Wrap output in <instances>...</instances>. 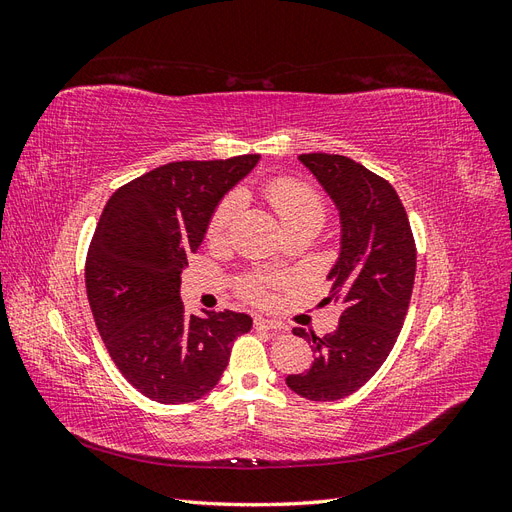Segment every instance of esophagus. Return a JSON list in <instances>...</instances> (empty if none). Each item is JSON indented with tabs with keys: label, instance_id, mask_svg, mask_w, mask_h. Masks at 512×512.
I'll list each match as a JSON object with an SVG mask.
<instances>
[{
	"label": "esophagus",
	"instance_id": "1",
	"mask_svg": "<svg viewBox=\"0 0 512 512\" xmlns=\"http://www.w3.org/2000/svg\"><path fill=\"white\" fill-rule=\"evenodd\" d=\"M254 327L256 329H265V331H273V333H282V331H286V327L282 322H277V320H267V318H256L254 320Z\"/></svg>",
	"mask_w": 512,
	"mask_h": 512
}]
</instances>
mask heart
Returning <instances> with one entry per match:
<instances>
[{"label":"heart","instance_id":"obj_1","mask_svg":"<svg viewBox=\"0 0 512 512\" xmlns=\"http://www.w3.org/2000/svg\"><path fill=\"white\" fill-rule=\"evenodd\" d=\"M265 196L286 230L294 226L320 228L324 218H327V207H324V200L320 198V194L312 188V185H307L299 179H292V177L271 179L265 188ZM241 203L243 200L237 192L228 194L222 200L209 220V228H207L209 239H222L226 235L230 222L235 220L237 211L241 209ZM273 286H275L273 277L254 273V275L243 277L239 282V292L245 299H250L254 303H267L271 299Z\"/></svg>","mask_w":512,"mask_h":512}]
</instances>
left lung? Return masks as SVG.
<instances>
[{"label":"left lung","mask_w":512,"mask_h":512,"mask_svg":"<svg viewBox=\"0 0 512 512\" xmlns=\"http://www.w3.org/2000/svg\"><path fill=\"white\" fill-rule=\"evenodd\" d=\"M299 160L333 198L342 220V250L324 303L344 309L339 327L324 337L292 329L316 356L305 374L288 376L286 384L305 399L337 401L359 391L391 354L412 297L416 245L389 181L335 153H303Z\"/></svg>","instance_id":"obj_1"}]
</instances>
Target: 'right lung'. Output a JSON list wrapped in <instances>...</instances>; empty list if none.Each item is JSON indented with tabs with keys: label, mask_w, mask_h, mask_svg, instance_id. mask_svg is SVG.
I'll list each match as a JSON object with an SVG mask.
<instances>
[{
	"label": "right lung",
	"mask_w": 512,
	"mask_h": 512,
	"mask_svg": "<svg viewBox=\"0 0 512 512\" xmlns=\"http://www.w3.org/2000/svg\"><path fill=\"white\" fill-rule=\"evenodd\" d=\"M258 153L185 160L149 170L108 198L85 262L91 314L117 369L160 404L207 395L252 329L247 314L190 316L181 271L203 243L222 196L258 164Z\"/></svg>",
	"instance_id": "obj_1"
}]
</instances>
